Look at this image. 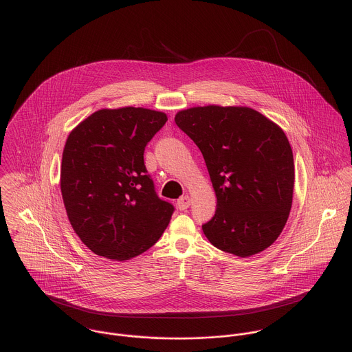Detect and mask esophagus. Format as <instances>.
<instances>
[{
	"label": "esophagus",
	"mask_w": 352,
	"mask_h": 352,
	"mask_svg": "<svg viewBox=\"0 0 352 352\" xmlns=\"http://www.w3.org/2000/svg\"><path fill=\"white\" fill-rule=\"evenodd\" d=\"M190 204H191V198L188 195H184L177 201V208L179 210H187L190 207Z\"/></svg>",
	"instance_id": "esophagus-1"
}]
</instances>
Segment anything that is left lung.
<instances>
[{
	"label": "left lung",
	"instance_id": "left-lung-1",
	"mask_svg": "<svg viewBox=\"0 0 352 352\" xmlns=\"http://www.w3.org/2000/svg\"><path fill=\"white\" fill-rule=\"evenodd\" d=\"M175 122L201 151L215 191V214L201 225L207 240L240 257L274 244L292 210L296 176L283 130L250 107H194Z\"/></svg>",
	"mask_w": 352,
	"mask_h": 352
}]
</instances>
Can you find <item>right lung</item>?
<instances>
[{"mask_svg":"<svg viewBox=\"0 0 352 352\" xmlns=\"http://www.w3.org/2000/svg\"><path fill=\"white\" fill-rule=\"evenodd\" d=\"M168 120L148 108L99 109L69 134L60 192L72 228L99 256L124 261L153 247L175 207L161 201L144 153Z\"/></svg>","mask_w":352,"mask_h":352,"instance_id":"add662e5","label":"right lung"}]
</instances>
